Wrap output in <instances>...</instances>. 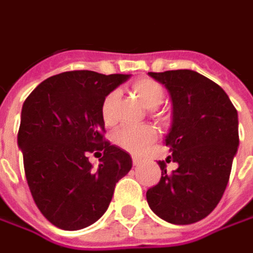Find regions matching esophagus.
Returning a JSON list of instances; mask_svg holds the SVG:
<instances>
[{
	"label": "esophagus",
	"mask_w": 253,
	"mask_h": 253,
	"mask_svg": "<svg viewBox=\"0 0 253 253\" xmlns=\"http://www.w3.org/2000/svg\"><path fill=\"white\" fill-rule=\"evenodd\" d=\"M132 163L133 165H139V164H142V158L137 156H132Z\"/></svg>",
	"instance_id": "esophagus-1"
}]
</instances>
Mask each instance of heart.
Masks as SVG:
<instances>
[{"mask_svg": "<svg viewBox=\"0 0 253 253\" xmlns=\"http://www.w3.org/2000/svg\"><path fill=\"white\" fill-rule=\"evenodd\" d=\"M132 92L142 102L146 109L154 111L164 102L165 90L163 85L150 78H142L132 84ZM118 92L111 90L104 96L100 106V117L106 125L114 123V104H116ZM156 137V130L149 125L142 126H121L113 133V140L117 146L128 150L130 153H139L150 144Z\"/></svg>", "mask_w": 253, "mask_h": 253, "instance_id": "1", "label": "heart"}]
</instances>
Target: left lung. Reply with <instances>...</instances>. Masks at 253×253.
Instances as JSON below:
<instances>
[{
  "mask_svg": "<svg viewBox=\"0 0 253 253\" xmlns=\"http://www.w3.org/2000/svg\"><path fill=\"white\" fill-rule=\"evenodd\" d=\"M149 76L165 85L172 99V126L165 144L179 167L168 173L167 164L158 161L161 179L146 198L157 216L191 224L208 216L226 190L240 143L238 114L227 93L197 71Z\"/></svg>",
  "mask_w": 253,
  "mask_h": 253,
  "instance_id": "left-lung-1",
  "label": "left lung"
}]
</instances>
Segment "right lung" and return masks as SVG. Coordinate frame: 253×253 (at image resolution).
I'll return each instance as SVG.
<instances>
[{"instance_id": "add662e5", "label": "right lung", "mask_w": 253, "mask_h": 253, "mask_svg": "<svg viewBox=\"0 0 253 253\" xmlns=\"http://www.w3.org/2000/svg\"><path fill=\"white\" fill-rule=\"evenodd\" d=\"M129 74L66 71L40 84L24 100L17 144L34 203L53 226L80 230L109 208L132 158L104 140L100 106ZM89 152L104 154L97 169Z\"/></svg>"}]
</instances>
